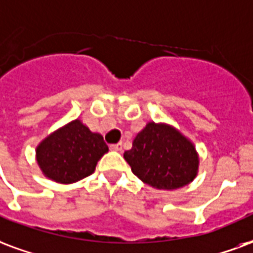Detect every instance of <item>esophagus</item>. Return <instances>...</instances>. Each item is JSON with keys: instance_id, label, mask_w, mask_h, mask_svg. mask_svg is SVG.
Here are the masks:
<instances>
[{"instance_id": "1", "label": "esophagus", "mask_w": 253, "mask_h": 253, "mask_svg": "<svg viewBox=\"0 0 253 253\" xmlns=\"http://www.w3.org/2000/svg\"><path fill=\"white\" fill-rule=\"evenodd\" d=\"M110 149L112 151H122V143H114V145H110Z\"/></svg>"}]
</instances>
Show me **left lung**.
I'll return each instance as SVG.
<instances>
[{
  "label": "left lung",
  "mask_w": 253,
  "mask_h": 253,
  "mask_svg": "<svg viewBox=\"0 0 253 253\" xmlns=\"http://www.w3.org/2000/svg\"><path fill=\"white\" fill-rule=\"evenodd\" d=\"M132 173L155 189L174 190L190 184L198 171V154L188 138L165 123L149 122L125 151Z\"/></svg>",
  "instance_id": "8db88e82"
}]
</instances>
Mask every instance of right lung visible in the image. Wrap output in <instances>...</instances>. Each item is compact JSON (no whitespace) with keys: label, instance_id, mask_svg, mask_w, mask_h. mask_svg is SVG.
I'll use <instances>...</instances> for the list:
<instances>
[{"label":"right lung","instance_id":"1","mask_svg":"<svg viewBox=\"0 0 253 253\" xmlns=\"http://www.w3.org/2000/svg\"><path fill=\"white\" fill-rule=\"evenodd\" d=\"M107 151L100 134L75 119L40 142L36 160L45 177L59 184H72L91 175Z\"/></svg>","mask_w":253,"mask_h":253}]
</instances>
